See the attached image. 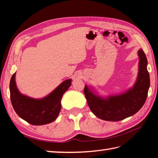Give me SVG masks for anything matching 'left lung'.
<instances>
[{"label": "left lung", "instance_id": "8db88e82", "mask_svg": "<svg viewBox=\"0 0 158 158\" xmlns=\"http://www.w3.org/2000/svg\"><path fill=\"white\" fill-rule=\"evenodd\" d=\"M139 72L134 86L120 94L101 96L86 85L84 94L92 111L98 118L106 121H120L139 110L146 102L150 87L148 60L142 49L138 51Z\"/></svg>", "mask_w": 158, "mask_h": 158}]
</instances>
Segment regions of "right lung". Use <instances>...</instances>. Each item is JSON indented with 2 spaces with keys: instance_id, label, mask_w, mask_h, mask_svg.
Instances as JSON below:
<instances>
[{
  "instance_id": "right-lung-1",
  "label": "right lung",
  "mask_w": 158,
  "mask_h": 158,
  "mask_svg": "<svg viewBox=\"0 0 158 158\" xmlns=\"http://www.w3.org/2000/svg\"><path fill=\"white\" fill-rule=\"evenodd\" d=\"M15 74L10 82V100L16 113L22 119L33 125L51 123L57 119L61 109V98L72 84V79L64 81L51 94L42 98H33L22 94L17 89Z\"/></svg>"
}]
</instances>
